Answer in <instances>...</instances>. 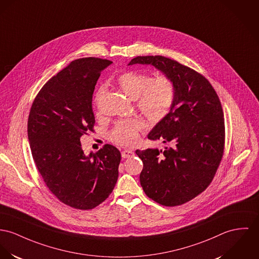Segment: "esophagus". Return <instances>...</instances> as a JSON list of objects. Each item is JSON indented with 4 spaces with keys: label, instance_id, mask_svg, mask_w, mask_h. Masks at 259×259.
Masks as SVG:
<instances>
[{
    "label": "esophagus",
    "instance_id": "34e87169",
    "mask_svg": "<svg viewBox=\"0 0 259 259\" xmlns=\"http://www.w3.org/2000/svg\"><path fill=\"white\" fill-rule=\"evenodd\" d=\"M121 156L123 159H128V158H132L134 156V152L131 150H124L121 153Z\"/></svg>",
    "mask_w": 259,
    "mask_h": 259
}]
</instances>
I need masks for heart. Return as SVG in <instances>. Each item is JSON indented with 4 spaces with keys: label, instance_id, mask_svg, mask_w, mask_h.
Masks as SVG:
<instances>
[{
    "label": "heart",
    "instance_id": "heart-1",
    "mask_svg": "<svg viewBox=\"0 0 259 259\" xmlns=\"http://www.w3.org/2000/svg\"><path fill=\"white\" fill-rule=\"evenodd\" d=\"M117 83L123 93L130 99H136L140 112L151 121H159L170 111L175 99L176 87L170 78L158 76L151 79L145 73L128 70L121 73ZM104 94V88H100L95 97V105L100 106ZM143 125L138 119L121 121L115 125L110 133L111 140L121 146H131L139 138V131Z\"/></svg>",
    "mask_w": 259,
    "mask_h": 259
}]
</instances>
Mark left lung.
<instances>
[{
  "label": "left lung",
  "instance_id": "1",
  "mask_svg": "<svg viewBox=\"0 0 259 259\" xmlns=\"http://www.w3.org/2000/svg\"><path fill=\"white\" fill-rule=\"evenodd\" d=\"M153 65L170 78L176 99L168 114L149 133L169 145L136 154L144 163L140 182L146 195L174 207L195 198L212 182L225 148V119L219 97L203 75L163 56H138L128 65Z\"/></svg>",
  "mask_w": 259,
  "mask_h": 259
}]
</instances>
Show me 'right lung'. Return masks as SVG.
<instances>
[{
    "label": "right lung",
    "mask_w": 259,
    "mask_h": 259,
    "mask_svg": "<svg viewBox=\"0 0 259 259\" xmlns=\"http://www.w3.org/2000/svg\"><path fill=\"white\" fill-rule=\"evenodd\" d=\"M111 63L95 57L72 61L42 87L27 121L31 155L43 181L57 199L79 210L108 198L118 179L119 150L105 144L85 156L80 140L94 132L95 87Z\"/></svg>",
    "instance_id": "add662e5"
}]
</instances>
